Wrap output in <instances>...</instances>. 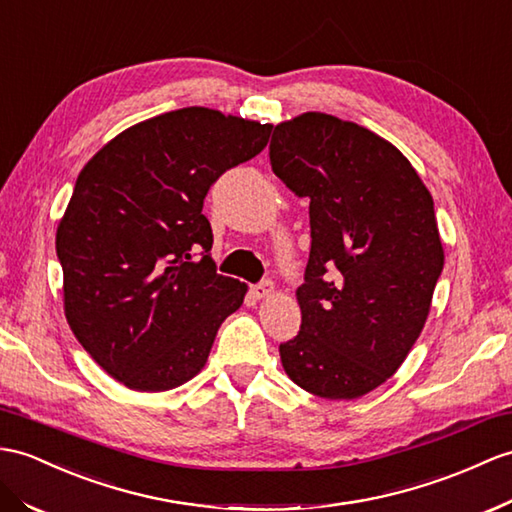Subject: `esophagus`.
<instances>
[{"label": "esophagus", "mask_w": 512, "mask_h": 512, "mask_svg": "<svg viewBox=\"0 0 512 512\" xmlns=\"http://www.w3.org/2000/svg\"><path fill=\"white\" fill-rule=\"evenodd\" d=\"M273 293V282L271 280H263L252 286V295L256 299H263V297H269Z\"/></svg>", "instance_id": "obj_1"}]
</instances>
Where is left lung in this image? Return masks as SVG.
I'll list each match as a JSON object with an SVG mask.
<instances>
[{"label": "left lung", "instance_id": "8db88e82", "mask_svg": "<svg viewBox=\"0 0 512 512\" xmlns=\"http://www.w3.org/2000/svg\"><path fill=\"white\" fill-rule=\"evenodd\" d=\"M269 160L310 202L313 239L282 367L308 393L356 400L393 376L428 319L445 258L432 195L400 149L323 112L276 126Z\"/></svg>", "mask_w": 512, "mask_h": 512}]
</instances>
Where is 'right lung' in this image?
Instances as JSON below:
<instances>
[{
	"label": "right lung",
	"mask_w": 512,
	"mask_h": 512,
	"mask_svg": "<svg viewBox=\"0 0 512 512\" xmlns=\"http://www.w3.org/2000/svg\"><path fill=\"white\" fill-rule=\"evenodd\" d=\"M271 126L202 106L115 136L86 162L56 232L65 315L108 376L169 391L206 365L247 286L219 276L204 197L265 149Z\"/></svg>",
	"instance_id": "obj_1"
}]
</instances>
